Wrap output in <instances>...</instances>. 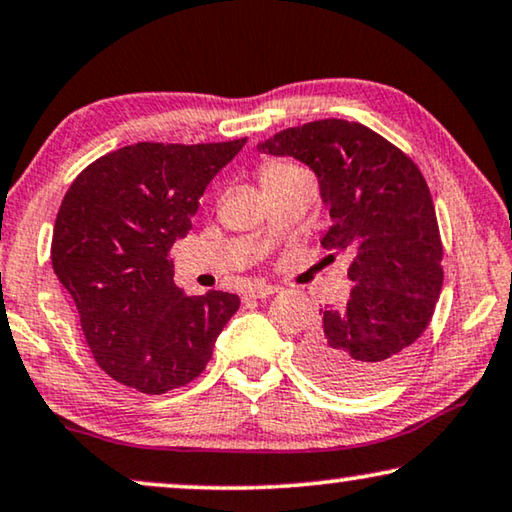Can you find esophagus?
<instances>
[{"mask_svg":"<svg viewBox=\"0 0 512 512\" xmlns=\"http://www.w3.org/2000/svg\"><path fill=\"white\" fill-rule=\"evenodd\" d=\"M276 292H280L278 285L257 283V285H253V287H250V290H248V297H253V299H266V297H271V294H276Z\"/></svg>","mask_w":512,"mask_h":512,"instance_id":"34e87169","label":"esophagus"}]
</instances>
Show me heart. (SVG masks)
<instances>
[{"mask_svg": "<svg viewBox=\"0 0 512 512\" xmlns=\"http://www.w3.org/2000/svg\"><path fill=\"white\" fill-rule=\"evenodd\" d=\"M299 176H308V174L292 162H266L264 167L259 169V181H262L264 190H269V187H276V185H283Z\"/></svg>", "mask_w": 512, "mask_h": 512, "instance_id": "heart-1", "label": "heart"}]
</instances>
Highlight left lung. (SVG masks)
<instances>
[{
    "label": "left lung",
    "mask_w": 512,
    "mask_h": 512,
    "mask_svg": "<svg viewBox=\"0 0 512 512\" xmlns=\"http://www.w3.org/2000/svg\"><path fill=\"white\" fill-rule=\"evenodd\" d=\"M257 150L315 171L331 218L322 246L352 253L350 297L320 308L301 364L334 392L378 390L408 364L443 287V243L422 171L373 129L336 118L283 129Z\"/></svg>",
    "instance_id": "obj_1"
}]
</instances>
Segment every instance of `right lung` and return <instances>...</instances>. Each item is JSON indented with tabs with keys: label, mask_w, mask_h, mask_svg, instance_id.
Masks as SVG:
<instances>
[{
	"label": "right lung",
	"mask_w": 512,
	"mask_h": 512,
	"mask_svg": "<svg viewBox=\"0 0 512 512\" xmlns=\"http://www.w3.org/2000/svg\"><path fill=\"white\" fill-rule=\"evenodd\" d=\"M246 141L132 143L88 164L64 194L53 271L99 369L136 392L167 394L199 378L239 311L229 292L185 297L169 255L206 185Z\"/></svg>",
	"instance_id": "right-lung-1"
}]
</instances>
